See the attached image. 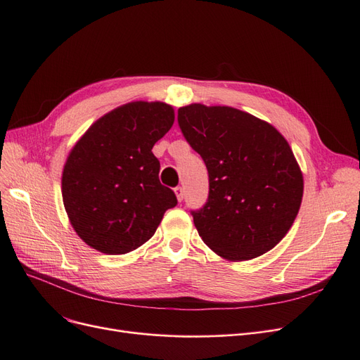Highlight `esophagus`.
I'll return each mask as SVG.
<instances>
[{"label": "esophagus", "instance_id": "1", "mask_svg": "<svg viewBox=\"0 0 360 360\" xmlns=\"http://www.w3.org/2000/svg\"><path fill=\"white\" fill-rule=\"evenodd\" d=\"M174 192H176V197H177V200H179V201H181V200H183V195H184L183 188H181V186H177L176 189H174Z\"/></svg>", "mask_w": 360, "mask_h": 360}]
</instances>
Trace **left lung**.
Returning <instances> with one entry per match:
<instances>
[{
    "mask_svg": "<svg viewBox=\"0 0 360 360\" xmlns=\"http://www.w3.org/2000/svg\"><path fill=\"white\" fill-rule=\"evenodd\" d=\"M179 126L209 171V198L192 210L202 242L230 261L266 254L299 213L303 176L287 139L248 112L192 103Z\"/></svg>",
    "mask_w": 360,
    "mask_h": 360,
    "instance_id": "obj_1",
    "label": "left lung"
}]
</instances>
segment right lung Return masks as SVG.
<instances>
[{
  "mask_svg": "<svg viewBox=\"0 0 360 360\" xmlns=\"http://www.w3.org/2000/svg\"><path fill=\"white\" fill-rule=\"evenodd\" d=\"M174 123L172 106L130 102L105 114L75 144L61 192L82 240L108 255L127 254L153 237L176 193L159 181L153 146Z\"/></svg>",
  "mask_w": 360,
  "mask_h": 360,
  "instance_id": "add662e5",
  "label": "right lung"
}]
</instances>
